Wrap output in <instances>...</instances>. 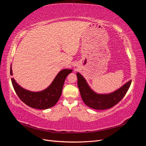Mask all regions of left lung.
<instances>
[{
    "label": "left lung",
    "mask_w": 146,
    "mask_h": 146,
    "mask_svg": "<svg viewBox=\"0 0 146 146\" xmlns=\"http://www.w3.org/2000/svg\"><path fill=\"white\" fill-rule=\"evenodd\" d=\"M77 85L82 99L88 107L98 110L109 109L120 102L125 95L130 86L131 80H129L117 90L108 94L96 93L86 82L85 78L77 73Z\"/></svg>",
    "instance_id": "1"
}]
</instances>
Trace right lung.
Segmentation results:
<instances>
[{
	"mask_svg": "<svg viewBox=\"0 0 146 146\" xmlns=\"http://www.w3.org/2000/svg\"><path fill=\"white\" fill-rule=\"evenodd\" d=\"M72 72V69H68L60 70L46 89L38 92L24 89L18 85L13 78H11V82L16 93L24 103L33 108L46 110L54 107L58 101L62 92L65 79ZM10 75L13 76L11 66Z\"/></svg>",
	"mask_w": 146,
	"mask_h": 146,
	"instance_id": "add662e5",
	"label": "right lung"
}]
</instances>
